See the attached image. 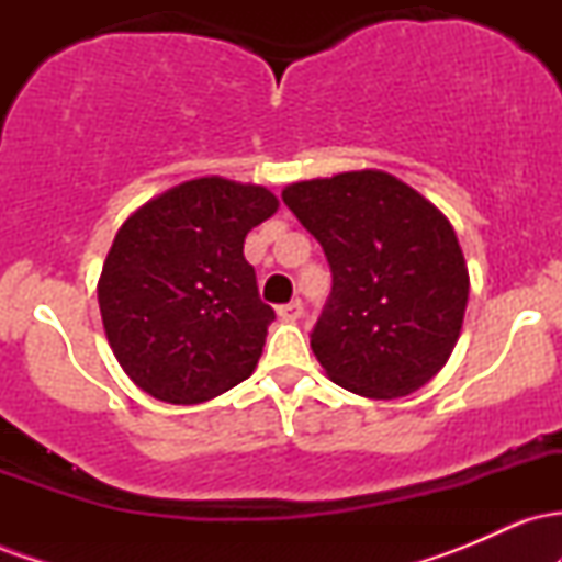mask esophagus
Wrapping results in <instances>:
<instances>
[{
  "label": "esophagus",
  "instance_id": "esophagus-1",
  "mask_svg": "<svg viewBox=\"0 0 562 562\" xmlns=\"http://www.w3.org/2000/svg\"><path fill=\"white\" fill-rule=\"evenodd\" d=\"M277 314H280V319H285V322H295V319H301V314H303V303L295 299V301H290V303H282V306H277Z\"/></svg>",
  "mask_w": 562,
  "mask_h": 562
}]
</instances>
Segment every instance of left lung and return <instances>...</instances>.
I'll list each match as a JSON object with an SVG mask.
<instances>
[{"label":"left lung","mask_w":562,"mask_h":562,"mask_svg":"<svg viewBox=\"0 0 562 562\" xmlns=\"http://www.w3.org/2000/svg\"><path fill=\"white\" fill-rule=\"evenodd\" d=\"M282 200L317 237L333 293L312 330L327 378L367 398L423 389L447 364L470 277L449 218L385 171L295 182Z\"/></svg>","instance_id":"1"}]
</instances>
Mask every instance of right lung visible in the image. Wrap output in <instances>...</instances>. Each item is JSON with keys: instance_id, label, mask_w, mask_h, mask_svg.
I'll return each instance as SVG.
<instances>
[{"instance_id": "obj_1", "label": "right lung", "mask_w": 562, "mask_h": 562, "mask_svg": "<svg viewBox=\"0 0 562 562\" xmlns=\"http://www.w3.org/2000/svg\"><path fill=\"white\" fill-rule=\"evenodd\" d=\"M277 205L267 187L203 177L121 224L97 301L134 385L160 402L200 404L250 378L274 312L243 243Z\"/></svg>"}]
</instances>
